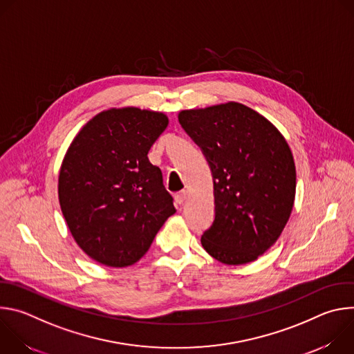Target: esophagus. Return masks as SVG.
<instances>
[{
	"label": "esophagus",
	"instance_id": "34e87169",
	"mask_svg": "<svg viewBox=\"0 0 354 354\" xmlns=\"http://www.w3.org/2000/svg\"><path fill=\"white\" fill-rule=\"evenodd\" d=\"M186 198H187V192L186 190H180L175 194V200H176L178 205H182Z\"/></svg>",
	"mask_w": 354,
	"mask_h": 354
}]
</instances>
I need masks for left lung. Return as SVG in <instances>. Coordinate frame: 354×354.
Returning a JSON list of instances; mask_svg holds the SVG:
<instances>
[{"instance_id": "obj_1", "label": "left lung", "mask_w": 354, "mask_h": 354, "mask_svg": "<svg viewBox=\"0 0 354 354\" xmlns=\"http://www.w3.org/2000/svg\"><path fill=\"white\" fill-rule=\"evenodd\" d=\"M178 119L214 183V220L201 245L225 265L258 259L280 236L294 205L295 165L287 141L268 119L236 102L182 111Z\"/></svg>"}]
</instances>
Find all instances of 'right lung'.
Listing matches in <instances>:
<instances>
[{
  "label": "right lung",
  "mask_w": 354,
  "mask_h": 354,
  "mask_svg": "<svg viewBox=\"0 0 354 354\" xmlns=\"http://www.w3.org/2000/svg\"><path fill=\"white\" fill-rule=\"evenodd\" d=\"M168 126L160 112L111 109L73 140L59 175L67 225L88 257L126 268L140 261L176 210L148 151Z\"/></svg>",
  "instance_id": "add662e5"
}]
</instances>
